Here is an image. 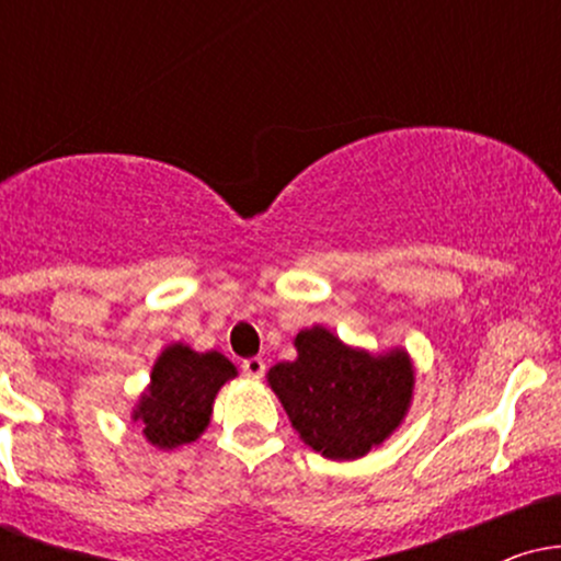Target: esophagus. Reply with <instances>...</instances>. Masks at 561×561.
<instances>
[{
  "label": "esophagus",
  "mask_w": 561,
  "mask_h": 561,
  "mask_svg": "<svg viewBox=\"0 0 561 561\" xmlns=\"http://www.w3.org/2000/svg\"><path fill=\"white\" fill-rule=\"evenodd\" d=\"M263 371H266V362L263 358H244L242 362V375L250 377V379H261Z\"/></svg>",
  "instance_id": "esophagus-1"
}]
</instances>
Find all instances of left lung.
I'll return each mask as SVG.
<instances>
[{
    "label": "left lung",
    "mask_w": 561,
    "mask_h": 561,
    "mask_svg": "<svg viewBox=\"0 0 561 561\" xmlns=\"http://www.w3.org/2000/svg\"><path fill=\"white\" fill-rule=\"evenodd\" d=\"M298 358L268 371L289 422L327 459H358L403 420L414 369L403 351L369 356L340 343L324 327L295 337Z\"/></svg>",
    "instance_id": "left-lung-1"
}]
</instances>
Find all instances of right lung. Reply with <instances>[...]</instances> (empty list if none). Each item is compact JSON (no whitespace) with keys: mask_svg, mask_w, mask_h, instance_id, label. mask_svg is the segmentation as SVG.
<instances>
[{"mask_svg":"<svg viewBox=\"0 0 561 561\" xmlns=\"http://www.w3.org/2000/svg\"><path fill=\"white\" fill-rule=\"evenodd\" d=\"M234 375V364L216 351L195 353L186 345L165 347L134 420L145 424V437L158 448L192 443L208 427L218 388Z\"/></svg>","mask_w":561,"mask_h":561,"instance_id":"right-lung-1","label":"right lung"}]
</instances>
